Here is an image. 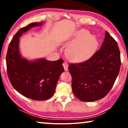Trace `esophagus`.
<instances>
[{
  "label": "esophagus",
  "mask_w": 128,
  "mask_h": 128,
  "mask_svg": "<svg viewBox=\"0 0 128 128\" xmlns=\"http://www.w3.org/2000/svg\"><path fill=\"white\" fill-rule=\"evenodd\" d=\"M62 66L64 68L65 71H68V64L66 62H64L63 64H62Z\"/></svg>",
  "instance_id": "34e87169"
}]
</instances>
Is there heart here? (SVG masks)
I'll return each instance as SVG.
<instances>
[{
  "instance_id": "obj_1",
  "label": "heart",
  "mask_w": 128,
  "mask_h": 128,
  "mask_svg": "<svg viewBox=\"0 0 128 128\" xmlns=\"http://www.w3.org/2000/svg\"><path fill=\"white\" fill-rule=\"evenodd\" d=\"M99 45L98 36L89 34L88 30L82 29L76 34L68 54L73 61L82 62L90 58L96 52Z\"/></svg>"
}]
</instances>
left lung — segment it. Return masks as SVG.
I'll use <instances>...</instances> for the list:
<instances>
[{"label": "left lung", "mask_w": 128, "mask_h": 128, "mask_svg": "<svg viewBox=\"0 0 128 128\" xmlns=\"http://www.w3.org/2000/svg\"><path fill=\"white\" fill-rule=\"evenodd\" d=\"M121 66L118 43L106 31L104 42L90 59L70 64L73 92L82 102H94L103 98L113 86Z\"/></svg>", "instance_id": "obj_1"}]
</instances>
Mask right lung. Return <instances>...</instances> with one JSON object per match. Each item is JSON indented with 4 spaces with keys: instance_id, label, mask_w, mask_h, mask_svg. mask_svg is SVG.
I'll list each match as a JSON object with an SVG mask.
<instances>
[{
    "instance_id": "add662e5",
    "label": "right lung",
    "mask_w": 128,
    "mask_h": 128,
    "mask_svg": "<svg viewBox=\"0 0 128 128\" xmlns=\"http://www.w3.org/2000/svg\"><path fill=\"white\" fill-rule=\"evenodd\" d=\"M43 24V22H33L21 28L10 42L6 57L8 76L13 87L24 96L36 100H46L52 96L59 77L64 71L62 59L29 60L21 55L19 48L21 36Z\"/></svg>"
}]
</instances>
